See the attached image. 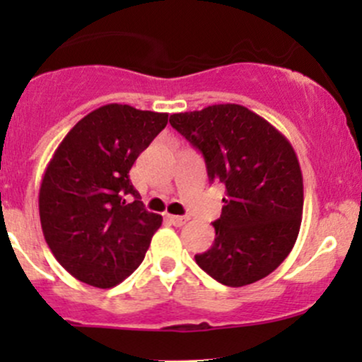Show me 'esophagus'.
Returning <instances> with one entry per match:
<instances>
[{
    "label": "esophagus",
    "instance_id": "1",
    "mask_svg": "<svg viewBox=\"0 0 362 362\" xmlns=\"http://www.w3.org/2000/svg\"><path fill=\"white\" fill-rule=\"evenodd\" d=\"M168 221L172 224H175V226H184V224L189 221V218L187 216H173V214H168Z\"/></svg>",
    "mask_w": 362,
    "mask_h": 362
}]
</instances>
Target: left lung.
Wrapping results in <instances>:
<instances>
[{
  "instance_id": "8db88e82",
  "label": "left lung",
  "mask_w": 362,
  "mask_h": 362,
  "mask_svg": "<svg viewBox=\"0 0 362 362\" xmlns=\"http://www.w3.org/2000/svg\"><path fill=\"white\" fill-rule=\"evenodd\" d=\"M170 124L202 153L209 180L226 187L214 243L195 255L197 265L230 288L267 277L301 226L303 175L288 138L236 103L173 114Z\"/></svg>"
}]
</instances>
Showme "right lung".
I'll list each match as a JSON object with an SVG mask.
<instances>
[{
  "instance_id": "add662e5",
  "label": "right lung",
  "mask_w": 362,
  "mask_h": 362,
  "mask_svg": "<svg viewBox=\"0 0 362 362\" xmlns=\"http://www.w3.org/2000/svg\"><path fill=\"white\" fill-rule=\"evenodd\" d=\"M168 114L109 103L90 112L61 141L39 190L42 233L73 277L114 288L144 259L161 216L149 213L129 180Z\"/></svg>"
}]
</instances>
